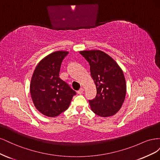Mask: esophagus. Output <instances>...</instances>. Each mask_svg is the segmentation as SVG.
Wrapping results in <instances>:
<instances>
[{
    "mask_svg": "<svg viewBox=\"0 0 160 160\" xmlns=\"http://www.w3.org/2000/svg\"><path fill=\"white\" fill-rule=\"evenodd\" d=\"M83 91H84V89L83 88H81L78 91H77V93L81 95V94H82V93H83Z\"/></svg>",
    "mask_w": 160,
    "mask_h": 160,
    "instance_id": "34e87169",
    "label": "esophagus"
}]
</instances>
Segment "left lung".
Returning <instances> with one entry per match:
<instances>
[{
  "instance_id": "obj_1",
  "label": "left lung",
  "mask_w": 160,
  "mask_h": 160,
  "mask_svg": "<svg viewBox=\"0 0 160 160\" xmlns=\"http://www.w3.org/2000/svg\"><path fill=\"white\" fill-rule=\"evenodd\" d=\"M88 61L90 72L97 89V95L89 102L93 113L110 117L121 109L126 95V82L122 69L107 53L99 50L81 51Z\"/></svg>"
}]
</instances>
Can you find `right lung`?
<instances>
[{"label": "right lung", "instance_id": "right-lung-1", "mask_svg": "<svg viewBox=\"0 0 160 160\" xmlns=\"http://www.w3.org/2000/svg\"><path fill=\"white\" fill-rule=\"evenodd\" d=\"M68 51L48 55L36 66L30 84L32 102L40 113L55 118L68 109L76 93L59 78L61 62Z\"/></svg>", "mask_w": 160, "mask_h": 160}]
</instances>
